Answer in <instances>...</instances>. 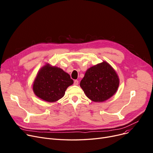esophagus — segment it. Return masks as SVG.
Instances as JSON below:
<instances>
[{"instance_id":"esophagus-1","label":"esophagus","mask_w":153,"mask_h":153,"mask_svg":"<svg viewBox=\"0 0 153 153\" xmlns=\"http://www.w3.org/2000/svg\"><path fill=\"white\" fill-rule=\"evenodd\" d=\"M79 84V81H77V80H75V81H74V85H77Z\"/></svg>"}]
</instances>
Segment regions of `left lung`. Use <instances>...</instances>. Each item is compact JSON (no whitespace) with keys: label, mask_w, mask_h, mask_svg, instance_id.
Returning <instances> with one entry per match:
<instances>
[{"label":"left lung","mask_w":153,"mask_h":153,"mask_svg":"<svg viewBox=\"0 0 153 153\" xmlns=\"http://www.w3.org/2000/svg\"><path fill=\"white\" fill-rule=\"evenodd\" d=\"M118 85L116 72L105 61L88 69L80 83L87 97L95 102L110 98L117 92Z\"/></svg>","instance_id":"1"}]
</instances>
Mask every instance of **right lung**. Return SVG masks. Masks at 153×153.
<instances>
[{
	"label": "right lung",
	"mask_w": 153,
	"mask_h": 153,
	"mask_svg": "<svg viewBox=\"0 0 153 153\" xmlns=\"http://www.w3.org/2000/svg\"><path fill=\"white\" fill-rule=\"evenodd\" d=\"M72 84L73 80L68 73L48 64L38 72L33 89L39 98L48 102H54L61 99L67 88Z\"/></svg>",
	"instance_id": "right-lung-1"
}]
</instances>
